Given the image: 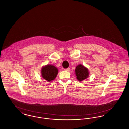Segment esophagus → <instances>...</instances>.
<instances>
[{
  "mask_svg": "<svg viewBox=\"0 0 129 129\" xmlns=\"http://www.w3.org/2000/svg\"><path fill=\"white\" fill-rule=\"evenodd\" d=\"M65 70L67 71V72H70L71 71V69L70 68H67V69H65Z\"/></svg>",
  "mask_w": 129,
  "mask_h": 129,
  "instance_id": "34e87169",
  "label": "esophagus"
}]
</instances>
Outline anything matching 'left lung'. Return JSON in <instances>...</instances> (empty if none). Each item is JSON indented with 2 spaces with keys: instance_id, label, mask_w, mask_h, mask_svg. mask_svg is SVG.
<instances>
[{
  "instance_id": "1",
  "label": "left lung",
  "mask_w": 129,
  "mask_h": 129,
  "mask_svg": "<svg viewBox=\"0 0 129 129\" xmlns=\"http://www.w3.org/2000/svg\"><path fill=\"white\" fill-rule=\"evenodd\" d=\"M75 72L76 75V78L79 80V81H81L86 79L89 75L87 69L81 64L78 65L76 67Z\"/></svg>"
}]
</instances>
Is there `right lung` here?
Returning a JSON list of instances; mask_svg holds the SVG:
<instances>
[{"label":"right lung","instance_id":"obj_1","mask_svg":"<svg viewBox=\"0 0 129 129\" xmlns=\"http://www.w3.org/2000/svg\"><path fill=\"white\" fill-rule=\"evenodd\" d=\"M57 74V69L53 65H47L42 69V75L43 79L49 82L54 80Z\"/></svg>","mask_w":129,"mask_h":129}]
</instances>
